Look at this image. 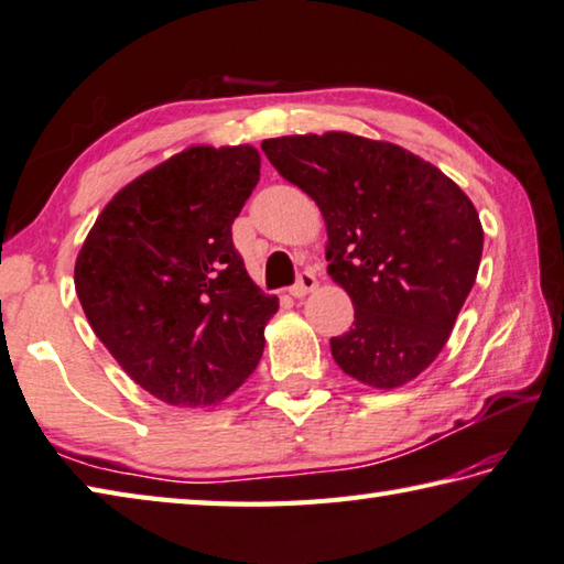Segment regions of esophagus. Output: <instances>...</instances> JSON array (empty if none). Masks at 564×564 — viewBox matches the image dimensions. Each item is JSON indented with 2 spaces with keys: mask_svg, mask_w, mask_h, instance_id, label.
I'll list each match as a JSON object with an SVG mask.
<instances>
[{
  "mask_svg": "<svg viewBox=\"0 0 564 564\" xmlns=\"http://www.w3.org/2000/svg\"><path fill=\"white\" fill-rule=\"evenodd\" d=\"M315 289H317L315 273L311 269H305V271H301V275H297V281L291 285V295L293 297H303V295H307V293L315 291Z\"/></svg>",
  "mask_w": 564,
  "mask_h": 564,
  "instance_id": "1",
  "label": "esophagus"
}]
</instances>
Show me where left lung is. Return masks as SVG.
<instances>
[{"instance_id":"1","label":"left lung","mask_w":564,"mask_h":564,"mask_svg":"<svg viewBox=\"0 0 564 564\" xmlns=\"http://www.w3.org/2000/svg\"><path fill=\"white\" fill-rule=\"evenodd\" d=\"M317 203L327 273L355 303L329 339L339 369L373 389L413 381L443 351L477 279L484 229L469 197L433 163L345 131L261 143Z\"/></svg>"}]
</instances>
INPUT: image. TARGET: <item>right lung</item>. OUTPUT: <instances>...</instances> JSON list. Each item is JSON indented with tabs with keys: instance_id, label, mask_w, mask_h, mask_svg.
Listing matches in <instances>:
<instances>
[{
	"instance_id": "right-lung-1",
	"label": "right lung",
	"mask_w": 564,
	"mask_h": 564,
	"mask_svg": "<svg viewBox=\"0 0 564 564\" xmlns=\"http://www.w3.org/2000/svg\"><path fill=\"white\" fill-rule=\"evenodd\" d=\"M253 147H193L107 203L75 261L99 341L171 405H215L245 383L279 311L249 279L231 223L259 183Z\"/></svg>"
}]
</instances>
